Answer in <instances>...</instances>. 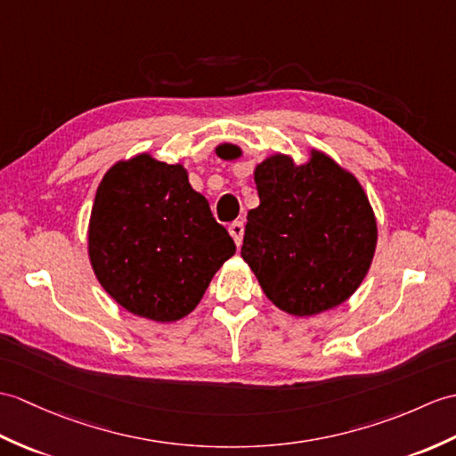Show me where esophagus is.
Returning <instances> with one entry per match:
<instances>
[{
	"label": "esophagus",
	"mask_w": 456,
	"mask_h": 456,
	"mask_svg": "<svg viewBox=\"0 0 456 456\" xmlns=\"http://www.w3.org/2000/svg\"><path fill=\"white\" fill-rule=\"evenodd\" d=\"M229 232H231V237L235 239V245L237 247H240L242 245V235H245V224H242V221H232V224L229 225Z\"/></svg>",
	"instance_id": "obj_1"
}]
</instances>
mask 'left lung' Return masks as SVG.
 Instances as JSON below:
<instances>
[{"label": "left lung", "mask_w": 456, "mask_h": 456, "mask_svg": "<svg viewBox=\"0 0 456 456\" xmlns=\"http://www.w3.org/2000/svg\"><path fill=\"white\" fill-rule=\"evenodd\" d=\"M217 155L232 159L239 150L221 145ZM254 180L260 206L247 216L240 256L266 297L295 316L342 305L363 281L377 245L362 184L319 151L301 167L273 155Z\"/></svg>", "instance_id": "left-lung-1"}]
</instances>
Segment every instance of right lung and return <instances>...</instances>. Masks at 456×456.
<instances>
[{"label":"right lung","mask_w":456,"mask_h":456,"mask_svg":"<svg viewBox=\"0 0 456 456\" xmlns=\"http://www.w3.org/2000/svg\"><path fill=\"white\" fill-rule=\"evenodd\" d=\"M235 250L183 165L137 155L104 175L91 211L89 256L124 309L157 322L183 319Z\"/></svg>","instance_id":"right-lung-1"}]
</instances>
